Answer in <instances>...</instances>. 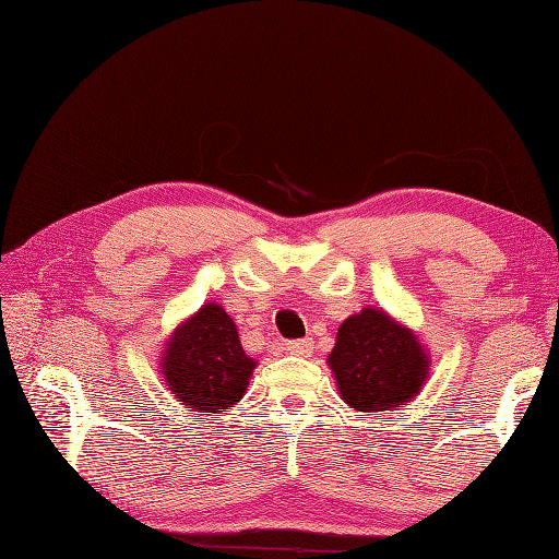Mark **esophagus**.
<instances>
[{"label": "esophagus", "instance_id": "obj_1", "mask_svg": "<svg viewBox=\"0 0 559 559\" xmlns=\"http://www.w3.org/2000/svg\"><path fill=\"white\" fill-rule=\"evenodd\" d=\"M314 349L310 337H300V341H289L286 343V352L294 354V357H310Z\"/></svg>", "mask_w": 559, "mask_h": 559}]
</instances>
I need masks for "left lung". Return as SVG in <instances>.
<instances>
[{
    "instance_id": "8db88e82",
    "label": "left lung",
    "mask_w": 559,
    "mask_h": 559,
    "mask_svg": "<svg viewBox=\"0 0 559 559\" xmlns=\"http://www.w3.org/2000/svg\"><path fill=\"white\" fill-rule=\"evenodd\" d=\"M329 366L354 411H392L417 396L429 357L417 337L382 310L354 314L337 329Z\"/></svg>"
}]
</instances>
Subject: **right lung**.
Instances as JSON below:
<instances>
[{
    "label": "right lung",
    "instance_id": "1",
    "mask_svg": "<svg viewBox=\"0 0 559 559\" xmlns=\"http://www.w3.org/2000/svg\"><path fill=\"white\" fill-rule=\"evenodd\" d=\"M257 361L249 359L233 319L216 302L177 329L163 357L175 396L202 413H224L245 394Z\"/></svg>",
    "mask_w": 559,
    "mask_h": 559
}]
</instances>
